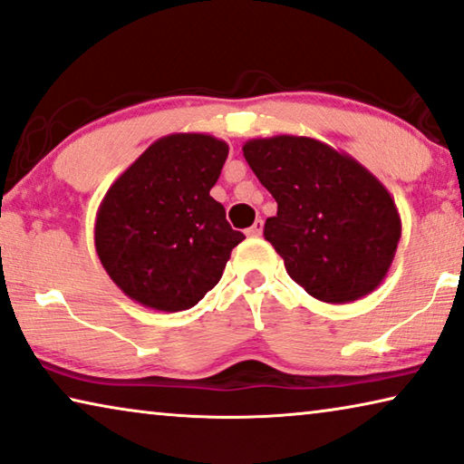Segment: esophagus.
<instances>
[{"label":"esophagus","instance_id":"34e87169","mask_svg":"<svg viewBox=\"0 0 464 464\" xmlns=\"http://www.w3.org/2000/svg\"><path fill=\"white\" fill-rule=\"evenodd\" d=\"M262 229H264V220H262V218H258L252 227H249V229H247V235H249V237H260V235H262Z\"/></svg>","mask_w":464,"mask_h":464}]
</instances>
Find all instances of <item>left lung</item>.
Returning <instances> with one entry per match:
<instances>
[{
    "instance_id": "8db88e82",
    "label": "left lung",
    "mask_w": 464,
    "mask_h": 464,
    "mask_svg": "<svg viewBox=\"0 0 464 464\" xmlns=\"http://www.w3.org/2000/svg\"><path fill=\"white\" fill-rule=\"evenodd\" d=\"M244 157L275 198L264 237L312 297L351 304L376 291L401 241L394 198L347 152L315 138H254Z\"/></svg>"
}]
</instances>
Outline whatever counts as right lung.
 Masks as SVG:
<instances>
[{
  "label": "right lung",
  "instance_id": "obj_1",
  "mask_svg": "<svg viewBox=\"0 0 464 464\" xmlns=\"http://www.w3.org/2000/svg\"><path fill=\"white\" fill-rule=\"evenodd\" d=\"M229 144L210 134H169L152 142L97 210L94 247L111 281L157 312L194 307L215 286L231 249L246 239L210 196Z\"/></svg>",
  "mask_w": 464,
  "mask_h": 464
}]
</instances>
